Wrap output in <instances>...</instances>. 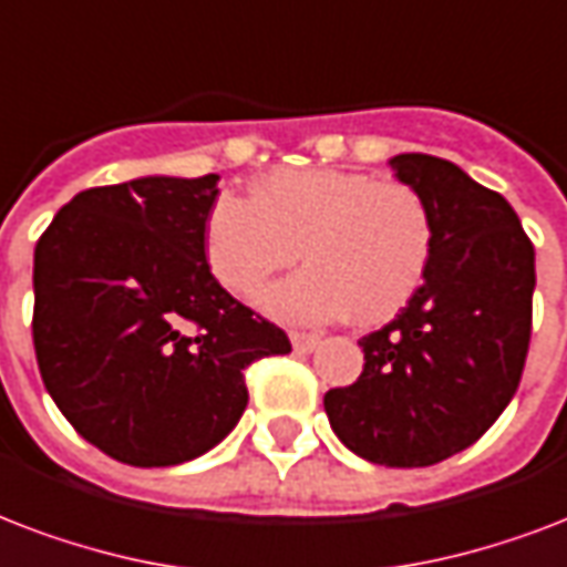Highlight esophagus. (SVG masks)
I'll return each mask as SVG.
<instances>
[{
  "instance_id": "1",
  "label": "esophagus",
  "mask_w": 567,
  "mask_h": 567,
  "mask_svg": "<svg viewBox=\"0 0 567 567\" xmlns=\"http://www.w3.org/2000/svg\"><path fill=\"white\" fill-rule=\"evenodd\" d=\"M291 344L297 353H312L315 344H318V336H315V332L291 330Z\"/></svg>"
}]
</instances>
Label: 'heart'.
Wrapping results in <instances>:
<instances>
[{
  "label": "heart",
  "mask_w": 567,
  "mask_h": 567,
  "mask_svg": "<svg viewBox=\"0 0 567 567\" xmlns=\"http://www.w3.org/2000/svg\"><path fill=\"white\" fill-rule=\"evenodd\" d=\"M300 252L309 267L267 293L270 312L389 321L425 279L434 216L410 184L348 168H276L252 198L223 196L207 214L210 274L240 300H255Z\"/></svg>",
  "instance_id": "heart-1"
}]
</instances>
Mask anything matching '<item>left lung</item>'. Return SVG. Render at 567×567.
Instances as JSON below:
<instances>
[{
	"label": "left lung",
	"instance_id": "8db88e82",
	"mask_svg": "<svg viewBox=\"0 0 567 567\" xmlns=\"http://www.w3.org/2000/svg\"><path fill=\"white\" fill-rule=\"evenodd\" d=\"M434 216L425 282L395 321L362 336V374L330 389L336 437L380 466L464 452L517 392L533 336L535 249L494 189L431 154L389 159Z\"/></svg>",
	"mask_w": 567,
	"mask_h": 567
}]
</instances>
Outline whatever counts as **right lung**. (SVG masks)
<instances>
[{
  "label": "right lung",
  "mask_w": 567,
  "mask_h": 567,
  "mask_svg": "<svg viewBox=\"0 0 567 567\" xmlns=\"http://www.w3.org/2000/svg\"><path fill=\"white\" fill-rule=\"evenodd\" d=\"M216 181L82 189L34 246L32 341L76 434L130 466L205 455L244 416V371L291 341L216 282Z\"/></svg>",
  "instance_id": "add662e5"
}]
</instances>
